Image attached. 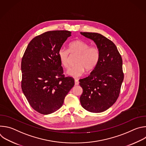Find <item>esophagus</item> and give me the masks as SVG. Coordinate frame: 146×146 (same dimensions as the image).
I'll return each mask as SVG.
<instances>
[{"label":"esophagus","instance_id":"34e87169","mask_svg":"<svg viewBox=\"0 0 146 146\" xmlns=\"http://www.w3.org/2000/svg\"><path fill=\"white\" fill-rule=\"evenodd\" d=\"M74 83H75V85L76 86H78L79 84V81L77 79H75L74 80Z\"/></svg>","mask_w":146,"mask_h":146}]
</instances>
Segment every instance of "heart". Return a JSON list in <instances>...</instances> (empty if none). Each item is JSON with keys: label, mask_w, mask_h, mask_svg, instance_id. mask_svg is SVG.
<instances>
[{"label": "heart", "mask_w": 146, "mask_h": 146, "mask_svg": "<svg viewBox=\"0 0 146 146\" xmlns=\"http://www.w3.org/2000/svg\"><path fill=\"white\" fill-rule=\"evenodd\" d=\"M70 55H77L75 60L76 65L70 68L67 74L73 77L81 76L85 69L90 72L94 70L100 59V50L95 46H90L86 41L80 39L74 40L69 44L68 51L64 48H60L58 56L61 65L68 68Z\"/></svg>", "instance_id": "1"}]
</instances>
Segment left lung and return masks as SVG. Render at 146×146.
Segmentation results:
<instances>
[{
  "label": "left lung",
  "mask_w": 146,
  "mask_h": 146,
  "mask_svg": "<svg viewBox=\"0 0 146 146\" xmlns=\"http://www.w3.org/2000/svg\"><path fill=\"white\" fill-rule=\"evenodd\" d=\"M96 43L100 50L99 63L91 74L80 79L82 88V107L92 113H101L110 108L117 100L123 80L122 59L112 41L98 33L80 32Z\"/></svg>",
  "instance_id": "left-lung-1"
}]
</instances>
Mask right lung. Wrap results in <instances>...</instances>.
I'll return each mask as SVG.
<instances>
[{
	"mask_svg": "<svg viewBox=\"0 0 146 146\" xmlns=\"http://www.w3.org/2000/svg\"><path fill=\"white\" fill-rule=\"evenodd\" d=\"M68 31L44 32L29 43L21 60V88L31 106L38 113H52L63 105L74 85L64 74L58 52L68 37Z\"/></svg>",
	"mask_w": 146,
	"mask_h": 146,
	"instance_id": "obj_1",
	"label": "right lung"
}]
</instances>
